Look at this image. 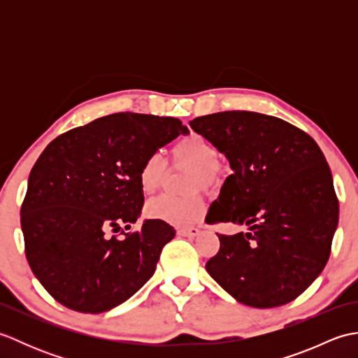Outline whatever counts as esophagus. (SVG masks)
<instances>
[{
    "instance_id": "esophagus-1",
    "label": "esophagus",
    "mask_w": 358,
    "mask_h": 358,
    "mask_svg": "<svg viewBox=\"0 0 358 358\" xmlns=\"http://www.w3.org/2000/svg\"><path fill=\"white\" fill-rule=\"evenodd\" d=\"M200 234L199 227H186V229H178V235H183V237H196Z\"/></svg>"
}]
</instances>
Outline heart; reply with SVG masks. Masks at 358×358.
<instances>
[{
    "instance_id": "heart-1",
    "label": "heart",
    "mask_w": 358,
    "mask_h": 358,
    "mask_svg": "<svg viewBox=\"0 0 358 358\" xmlns=\"http://www.w3.org/2000/svg\"><path fill=\"white\" fill-rule=\"evenodd\" d=\"M173 162L194 169L191 191L200 187H217L224 181L226 167L218 158V150L209 140L199 134H191L178 140L172 148ZM166 172V163L159 154H150L141 164L138 183L141 191L150 195L162 186ZM150 218L163 220L175 226L192 224L203 217L204 201L200 195L172 196L162 195L146 206Z\"/></svg>"
}]
</instances>
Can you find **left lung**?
Masks as SVG:
<instances>
[{
	"mask_svg": "<svg viewBox=\"0 0 358 358\" xmlns=\"http://www.w3.org/2000/svg\"><path fill=\"white\" fill-rule=\"evenodd\" d=\"M224 154L232 173L206 215L209 224L248 226L217 234L206 271L235 300L277 308L295 300L328 263L338 200L323 152L299 127L248 110L189 121Z\"/></svg>",
	"mask_w": 358,
	"mask_h": 358,
	"instance_id": "1",
	"label": "left lung"
}]
</instances>
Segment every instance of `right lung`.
Returning a JSON list of instances; mask_svg holds the SVG:
<instances>
[{
    "instance_id": "right-lung-1",
    "label": "right lung",
    "mask_w": 358,
    "mask_h": 358,
    "mask_svg": "<svg viewBox=\"0 0 358 358\" xmlns=\"http://www.w3.org/2000/svg\"><path fill=\"white\" fill-rule=\"evenodd\" d=\"M180 134L189 131L178 118L120 112L57 136L36 159L21 206L26 258L63 306L106 313L154 275L175 229L146 220L126 231L144 204L143 162Z\"/></svg>"
}]
</instances>
